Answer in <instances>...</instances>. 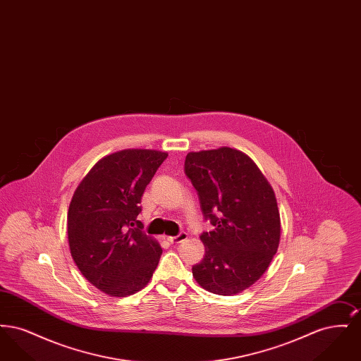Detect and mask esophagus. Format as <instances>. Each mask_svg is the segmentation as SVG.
<instances>
[{
	"label": "esophagus",
	"mask_w": 361,
	"mask_h": 361,
	"mask_svg": "<svg viewBox=\"0 0 361 361\" xmlns=\"http://www.w3.org/2000/svg\"><path fill=\"white\" fill-rule=\"evenodd\" d=\"M187 238H188V234H187V233H180V234H177L176 237H168V240H169L171 243H181V242H184Z\"/></svg>",
	"instance_id": "obj_1"
}]
</instances>
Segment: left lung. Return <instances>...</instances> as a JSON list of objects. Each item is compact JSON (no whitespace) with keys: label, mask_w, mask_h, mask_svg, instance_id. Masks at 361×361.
Returning <instances> with one entry per match:
<instances>
[{"label":"left lung","mask_w":361,"mask_h":361,"mask_svg":"<svg viewBox=\"0 0 361 361\" xmlns=\"http://www.w3.org/2000/svg\"><path fill=\"white\" fill-rule=\"evenodd\" d=\"M184 173L214 226L200 235L206 253L193 277L212 293H240L264 275L279 247L274 189L247 155L230 147L188 153Z\"/></svg>","instance_id":"1"}]
</instances>
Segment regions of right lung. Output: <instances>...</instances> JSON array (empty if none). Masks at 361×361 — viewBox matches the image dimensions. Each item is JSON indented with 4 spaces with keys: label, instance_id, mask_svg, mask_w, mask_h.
Masks as SVG:
<instances>
[{
    "label": "right lung",
    "instance_id": "add662e5",
    "mask_svg": "<svg viewBox=\"0 0 361 361\" xmlns=\"http://www.w3.org/2000/svg\"><path fill=\"white\" fill-rule=\"evenodd\" d=\"M166 153L128 149L100 159L75 189L68 214L70 252L96 288L124 298L152 279L162 249L137 221L140 199Z\"/></svg>",
    "mask_w": 361,
    "mask_h": 361
}]
</instances>
